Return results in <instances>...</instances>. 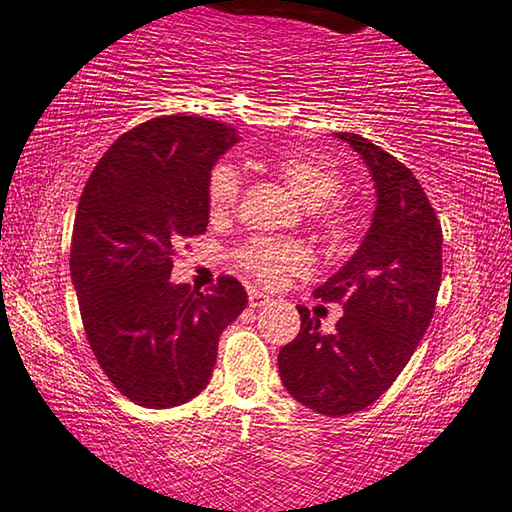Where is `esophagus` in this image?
Masks as SVG:
<instances>
[{"label":"esophagus","instance_id":"34e87169","mask_svg":"<svg viewBox=\"0 0 512 512\" xmlns=\"http://www.w3.org/2000/svg\"><path fill=\"white\" fill-rule=\"evenodd\" d=\"M267 302H270V297L258 293V290H249V306H251V309H261V306H265Z\"/></svg>","mask_w":512,"mask_h":512}]
</instances>
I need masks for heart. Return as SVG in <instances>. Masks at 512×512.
I'll return each mask as SVG.
<instances>
[{
	"label": "heart",
	"instance_id": "heart-1",
	"mask_svg": "<svg viewBox=\"0 0 512 512\" xmlns=\"http://www.w3.org/2000/svg\"><path fill=\"white\" fill-rule=\"evenodd\" d=\"M279 176L286 180L297 199L306 208H320L336 196L341 180L332 164L318 160V157L288 153L274 162ZM240 192V174L231 162L217 164L208 178V208L212 217H224L233 210ZM325 217L332 212L325 210ZM242 265L256 274L265 283H274L281 274L302 270L306 265V256L302 247L293 242H272V240H254L251 245L240 251Z\"/></svg>",
	"mask_w": 512,
	"mask_h": 512
}]
</instances>
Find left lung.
<instances>
[{
  "label": "left lung",
  "instance_id": "1",
  "mask_svg": "<svg viewBox=\"0 0 512 512\" xmlns=\"http://www.w3.org/2000/svg\"><path fill=\"white\" fill-rule=\"evenodd\" d=\"M364 160L373 180L371 226L350 261L320 288L343 302L334 334L297 306L302 329L279 352V375L297 403L325 416L373 405L426 334L442 281V226L405 164L355 132H336Z\"/></svg>",
  "mask_w": 512,
  "mask_h": 512
}]
</instances>
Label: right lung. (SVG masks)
<instances>
[{
	"instance_id": "obj_1",
	"label": "right lung",
	"mask_w": 512,
	"mask_h": 512,
	"mask_svg": "<svg viewBox=\"0 0 512 512\" xmlns=\"http://www.w3.org/2000/svg\"><path fill=\"white\" fill-rule=\"evenodd\" d=\"M238 141L203 116H160L116 139L82 192L70 279L86 338L109 382L141 407L199 396L219 336L247 306L233 277L210 293L169 281L174 249L208 226L210 171Z\"/></svg>"
}]
</instances>
